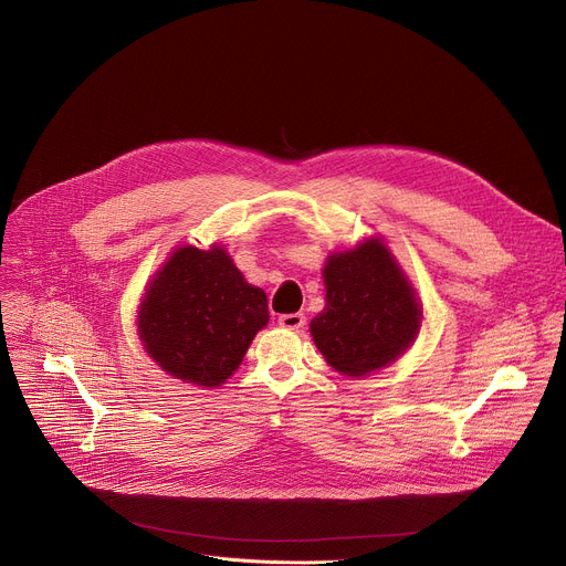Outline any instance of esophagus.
<instances>
[{"mask_svg":"<svg viewBox=\"0 0 566 566\" xmlns=\"http://www.w3.org/2000/svg\"><path fill=\"white\" fill-rule=\"evenodd\" d=\"M280 325L284 329H302L304 327V316L302 314H284V316H280Z\"/></svg>","mask_w":566,"mask_h":566,"instance_id":"obj_1","label":"esophagus"}]
</instances>
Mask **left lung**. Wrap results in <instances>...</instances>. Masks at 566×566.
Here are the masks:
<instances>
[{
  "label": "left lung",
  "instance_id": "1",
  "mask_svg": "<svg viewBox=\"0 0 566 566\" xmlns=\"http://www.w3.org/2000/svg\"><path fill=\"white\" fill-rule=\"evenodd\" d=\"M325 310L310 329L325 361L358 379L388 368L416 343L424 310L384 237L332 252L323 266Z\"/></svg>",
  "mask_w": 566,
  "mask_h": 566
}]
</instances>
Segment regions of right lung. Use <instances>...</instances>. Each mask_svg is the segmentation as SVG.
<instances>
[{
    "label": "right lung",
    "mask_w": 566,
    "mask_h": 566,
    "mask_svg": "<svg viewBox=\"0 0 566 566\" xmlns=\"http://www.w3.org/2000/svg\"><path fill=\"white\" fill-rule=\"evenodd\" d=\"M269 318L266 293L245 282L221 243L180 245L142 293L137 334L167 375L217 388L237 373Z\"/></svg>",
    "instance_id": "right-lung-1"
}]
</instances>
